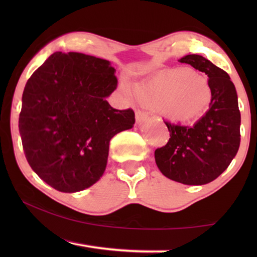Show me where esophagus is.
<instances>
[{"mask_svg": "<svg viewBox=\"0 0 257 257\" xmlns=\"http://www.w3.org/2000/svg\"><path fill=\"white\" fill-rule=\"evenodd\" d=\"M146 118H147L146 112L140 111V110L136 111V120H137V124H142V122H143L144 120H146Z\"/></svg>", "mask_w": 257, "mask_h": 257, "instance_id": "1", "label": "esophagus"}]
</instances>
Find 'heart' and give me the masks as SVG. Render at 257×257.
I'll use <instances>...</instances> for the list:
<instances>
[{
	"mask_svg": "<svg viewBox=\"0 0 257 257\" xmlns=\"http://www.w3.org/2000/svg\"><path fill=\"white\" fill-rule=\"evenodd\" d=\"M121 91L143 106L158 111L175 122H189L203 115L212 101L208 80L193 69L175 68L157 72L133 87V96L126 83Z\"/></svg>",
	"mask_w": 257,
	"mask_h": 257,
	"instance_id": "obj_1",
	"label": "heart"
}]
</instances>
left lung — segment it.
I'll return each instance as SVG.
<instances>
[{
    "mask_svg": "<svg viewBox=\"0 0 257 257\" xmlns=\"http://www.w3.org/2000/svg\"><path fill=\"white\" fill-rule=\"evenodd\" d=\"M205 72L212 89L209 110L193 126L165 121L171 138L154 152L165 177L184 185H205L222 174L240 147L241 114L230 77L200 55L179 59Z\"/></svg>",
    "mask_w": 257,
    "mask_h": 257,
    "instance_id": "obj_1",
    "label": "left lung"
}]
</instances>
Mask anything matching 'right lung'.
Masks as SVG:
<instances>
[{"instance_id":"add662e5","label":"right lung","mask_w":257,"mask_h":257,"mask_svg":"<svg viewBox=\"0 0 257 257\" xmlns=\"http://www.w3.org/2000/svg\"><path fill=\"white\" fill-rule=\"evenodd\" d=\"M106 59L55 52L24 87L19 128L33 171L52 188L75 193L99 180L110 140L132 128L135 112L117 110L106 97L117 89Z\"/></svg>"}]
</instances>
